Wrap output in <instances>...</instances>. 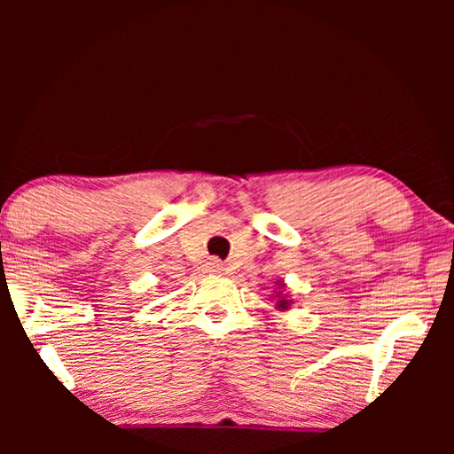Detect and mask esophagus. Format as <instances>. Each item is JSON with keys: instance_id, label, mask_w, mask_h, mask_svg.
I'll return each instance as SVG.
<instances>
[{"instance_id": "34e87169", "label": "esophagus", "mask_w": 454, "mask_h": 454, "mask_svg": "<svg viewBox=\"0 0 454 454\" xmlns=\"http://www.w3.org/2000/svg\"><path fill=\"white\" fill-rule=\"evenodd\" d=\"M208 270H210V272H223V264L219 262V260H210V262H208Z\"/></svg>"}]
</instances>
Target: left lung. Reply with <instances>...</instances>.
Here are the masks:
<instances>
[{
	"mask_svg": "<svg viewBox=\"0 0 454 454\" xmlns=\"http://www.w3.org/2000/svg\"><path fill=\"white\" fill-rule=\"evenodd\" d=\"M281 287H285V283L278 281V289H281ZM275 297H277L275 308L278 309V312H287V309L291 308V303H294V300H291L287 294H283V291H277Z\"/></svg>",
	"mask_w": 454,
	"mask_h": 454,
	"instance_id": "left-lung-1",
	"label": "left lung"
}]
</instances>
